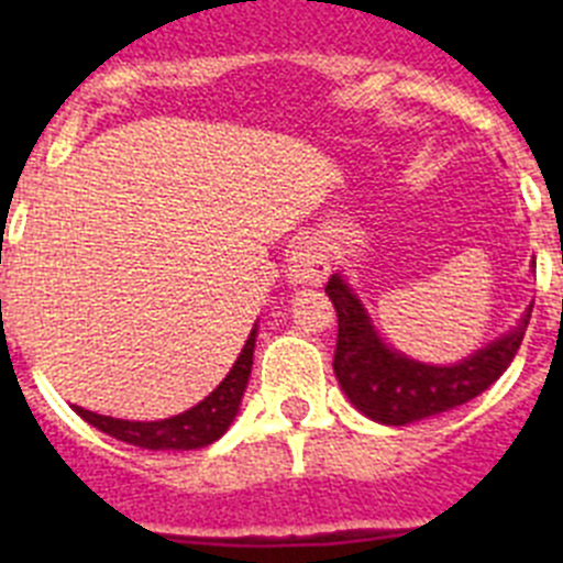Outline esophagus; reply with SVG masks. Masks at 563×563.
<instances>
[{"mask_svg":"<svg viewBox=\"0 0 563 563\" xmlns=\"http://www.w3.org/2000/svg\"><path fill=\"white\" fill-rule=\"evenodd\" d=\"M330 273L324 251L316 242H298L287 258V278L292 285H321Z\"/></svg>","mask_w":563,"mask_h":563,"instance_id":"esophagus-1","label":"esophagus"}]
</instances>
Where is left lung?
<instances>
[{
	"label": "left lung",
	"instance_id": "1",
	"mask_svg": "<svg viewBox=\"0 0 563 563\" xmlns=\"http://www.w3.org/2000/svg\"><path fill=\"white\" fill-rule=\"evenodd\" d=\"M327 296L338 312V343L332 361L338 383L361 415L383 426H409L482 395L510 366L533 312L530 305L514 330L465 361L431 366L411 361L409 355L383 343L372 327L369 312L341 273L327 282Z\"/></svg>",
	"mask_w": 563,
	"mask_h": 563
}]
</instances>
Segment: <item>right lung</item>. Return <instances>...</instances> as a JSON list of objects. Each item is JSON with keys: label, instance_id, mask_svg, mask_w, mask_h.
<instances>
[{"label": "right lung", "instance_id": "right-lung-1", "mask_svg": "<svg viewBox=\"0 0 563 563\" xmlns=\"http://www.w3.org/2000/svg\"><path fill=\"white\" fill-rule=\"evenodd\" d=\"M253 350H256V324H253L251 335H247L245 346L239 352L236 363L225 375V380L200 400L194 409L174 415L168 420L154 422H134V420H118V417H103L96 411H87L76 406L78 417L96 426L103 434L114 437V440L137 445V449L148 451H191L206 449L211 442L220 440L239 415V402L247 389V377H251L253 366Z\"/></svg>", "mask_w": 563, "mask_h": 563}]
</instances>
